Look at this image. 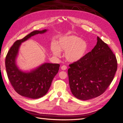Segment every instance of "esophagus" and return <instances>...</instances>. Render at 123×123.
<instances>
[{"label":"esophagus","instance_id":"esophagus-1","mask_svg":"<svg viewBox=\"0 0 123 123\" xmlns=\"http://www.w3.org/2000/svg\"><path fill=\"white\" fill-rule=\"evenodd\" d=\"M67 69V66H66L65 65H63L62 66H61V69L63 70H65Z\"/></svg>","mask_w":123,"mask_h":123}]
</instances>
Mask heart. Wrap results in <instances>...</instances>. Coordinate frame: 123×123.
Here are the masks:
<instances>
[{
	"instance_id": "obj_1",
	"label": "heart",
	"mask_w": 123,
	"mask_h": 123,
	"mask_svg": "<svg viewBox=\"0 0 123 123\" xmlns=\"http://www.w3.org/2000/svg\"><path fill=\"white\" fill-rule=\"evenodd\" d=\"M88 49L87 42L74 35L62 36L58 39L57 43H53L51 45V51L54 56L58 57L61 52H65V58L70 63L78 62L82 59Z\"/></svg>"
}]
</instances>
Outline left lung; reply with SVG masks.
Listing matches in <instances>:
<instances>
[{"label": "left lung", "instance_id": "8db88e82", "mask_svg": "<svg viewBox=\"0 0 123 123\" xmlns=\"http://www.w3.org/2000/svg\"><path fill=\"white\" fill-rule=\"evenodd\" d=\"M96 45L81 59L69 65L70 90L82 100L96 98L110 85L117 70V61L108 45L97 36Z\"/></svg>", "mask_w": 123, "mask_h": 123}]
</instances>
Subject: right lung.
<instances>
[{
	"instance_id": "1",
	"label": "right lung",
	"mask_w": 123,
	"mask_h": 123,
	"mask_svg": "<svg viewBox=\"0 0 123 123\" xmlns=\"http://www.w3.org/2000/svg\"><path fill=\"white\" fill-rule=\"evenodd\" d=\"M48 30H35L23 39L17 40L6 55V67L8 78L16 91L25 97L38 99L44 96L48 92L55 76L58 72L60 65L56 63H44L30 71L21 70L17 63L22 43L32 36L43 34Z\"/></svg>"
}]
</instances>
